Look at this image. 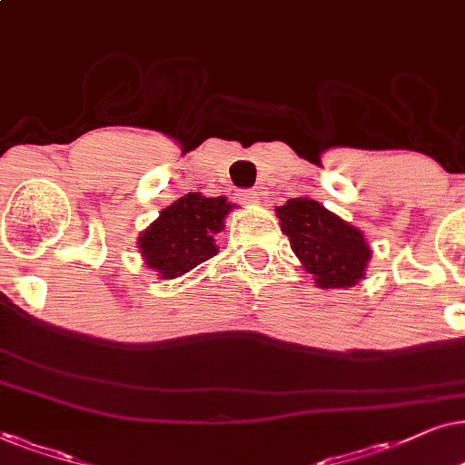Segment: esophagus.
I'll return each mask as SVG.
<instances>
[{"mask_svg": "<svg viewBox=\"0 0 465 465\" xmlns=\"http://www.w3.org/2000/svg\"><path fill=\"white\" fill-rule=\"evenodd\" d=\"M257 191L255 189H244L242 193H240V200H242L244 203H255L257 202Z\"/></svg>", "mask_w": 465, "mask_h": 465, "instance_id": "esophagus-1", "label": "esophagus"}]
</instances>
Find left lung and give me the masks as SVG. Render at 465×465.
Listing matches in <instances>:
<instances>
[{"label": "left lung", "mask_w": 465, "mask_h": 465, "mask_svg": "<svg viewBox=\"0 0 465 465\" xmlns=\"http://www.w3.org/2000/svg\"><path fill=\"white\" fill-rule=\"evenodd\" d=\"M276 214L291 249L321 289L351 287L363 278L372 251L359 229L308 197H293Z\"/></svg>", "instance_id": "left-lung-1"}]
</instances>
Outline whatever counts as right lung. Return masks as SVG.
I'll return each mask as SVG.
<instances>
[{
	"instance_id": "1",
	"label": "right lung",
	"mask_w": 465,
	"mask_h": 465,
	"mask_svg": "<svg viewBox=\"0 0 465 465\" xmlns=\"http://www.w3.org/2000/svg\"><path fill=\"white\" fill-rule=\"evenodd\" d=\"M233 203L225 197L187 193L161 210L159 219L140 236V251L148 268L161 278H176L216 255L214 233L223 229Z\"/></svg>"
}]
</instances>
